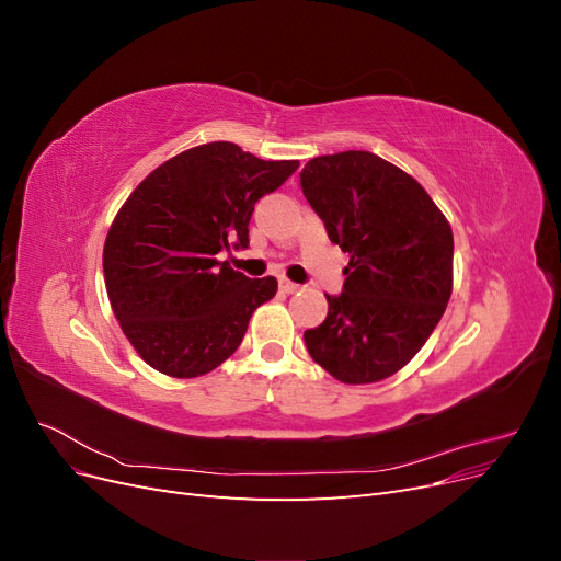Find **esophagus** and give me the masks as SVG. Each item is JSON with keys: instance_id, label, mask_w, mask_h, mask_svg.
Instances as JSON below:
<instances>
[{"instance_id": "esophagus-1", "label": "esophagus", "mask_w": 561, "mask_h": 561, "mask_svg": "<svg viewBox=\"0 0 561 561\" xmlns=\"http://www.w3.org/2000/svg\"><path fill=\"white\" fill-rule=\"evenodd\" d=\"M278 285H280V290L287 293V295H293V293L301 290V285H297V283H293V280H287V278H280Z\"/></svg>"}]
</instances>
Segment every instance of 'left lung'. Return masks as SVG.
Instances as JSON below:
<instances>
[{
    "instance_id": "obj_1",
    "label": "left lung",
    "mask_w": 561,
    "mask_h": 561,
    "mask_svg": "<svg viewBox=\"0 0 561 561\" xmlns=\"http://www.w3.org/2000/svg\"><path fill=\"white\" fill-rule=\"evenodd\" d=\"M301 192L351 254L342 295L304 332L311 358L344 383L396 375L428 342L451 297L454 236L426 190L371 151L316 157Z\"/></svg>"
}]
</instances>
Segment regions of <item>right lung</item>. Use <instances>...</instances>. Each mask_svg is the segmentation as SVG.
Returning <instances> with one entry per match:
<instances>
[{
	"instance_id": "1",
	"label": "right lung",
	"mask_w": 561,
	"mask_h": 561,
	"mask_svg": "<svg viewBox=\"0 0 561 561\" xmlns=\"http://www.w3.org/2000/svg\"><path fill=\"white\" fill-rule=\"evenodd\" d=\"M299 161H262L233 142H208L151 171L114 217L103 268L112 311L140 358L175 379L208 375L241 346L274 276L248 278L222 250H245L264 194Z\"/></svg>"
}]
</instances>
